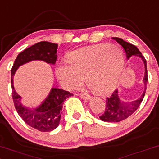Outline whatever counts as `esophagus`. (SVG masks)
<instances>
[{"label": "esophagus", "instance_id": "esophagus-1", "mask_svg": "<svg viewBox=\"0 0 159 159\" xmlns=\"http://www.w3.org/2000/svg\"><path fill=\"white\" fill-rule=\"evenodd\" d=\"M81 97L83 99H85V100H88V99H90V96L89 95L88 93H83L81 94Z\"/></svg>", "mask_w": 159, "mask_h": 159}]
</instances>
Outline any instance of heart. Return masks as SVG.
I'll return each mask as SVG.
<instances>
[{
	"label": "heart",
	"instance_id": "1",
	"mask_svg": "<svg viewBox=\"0 0 159 159\" xmlns=\"http://www.w3.org/2000/svg\"><path fill=\"white\" fill-rule=\"evenodd\" d=\"M68 62L60 61L56 75L66 90H73L85 80L95 93L104 95L118 85L125 68V57L115 45L99 43L71 51Z\"/></svg>",
	"mask_w": 159,
	"mask_h": 159
}]
</instances>
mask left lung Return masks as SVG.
<instances>
[{"mask_svg": "<svg viewBox=\"0 0 159 159\" xmlns=\"http://www.w3.org/2000/svg\"><path fill=\"white\" fill-rule=\"evenodd\" d=\"M111 39L115 40L120 45L123 47L125 50L126 56L128 59H130L132 56L134 57H138L142 60L144 64L145 73L143 82L144 84V90L142 95L138 99L133 101H125L120 98L118 90H115L113 93L109 97L106 99V109L105 112L99 118L102 121L106 122H119L126 119L129 116L138 109L140 105L141 102L143 99L146 90V85H147V69H146V61L142 53L139 52L138 48L131 43L126 42L123 39L119 38H111Z\"/></svg>", "mask_w": 159, "mask_h": 159, "instance_id": "left-lung-1", "label": "left lung"}]
</instances>
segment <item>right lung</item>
I'll list each match as a JSON object with an SVG mask.
<instances>
[{
  "instance_id": "1",
  "label": "right lung",
  "mask_w": 159,
  "mask_h": 159,
  "mask_svg": "<svg viewBox=\"0 0 159 159\" xmlns=\"http://www.w3.org/2000/svg\"><path fill=\"white\" fill-rule=\"evenodd\" d=\"M58 44L41 41L25 49L17 56L11 69L12 94L17 112L24 121L31 128L42 132L53 130L59 126L64 101L73 96L69 92L52 88L48 97L37 107L23 105L22 97L16 91L13 78L21 66L31 61H43L48 64L55 65L57 59Z\"/></svg>"
}]
</instances>
